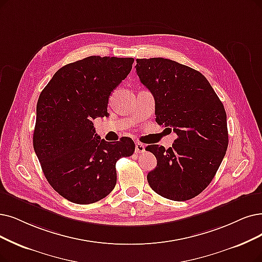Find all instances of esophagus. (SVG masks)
Listing matches in <instances>:
<instances>
[{
	"instance_id": "esophagus-1",
	"label": "esophagus",
	"mask_w": 262,
	"mask_h": 262,
	"mask_svg": "<svg viewBox=\"0 0 262 262\" xmlns=\"http://www.w3.org/2000/svg\"><path fill=\"white\" fill-rule=\"evenodd\" d=\"M145 151V146L141 143H135V152L142 154Z\"/></svg>"
}]
</instances>
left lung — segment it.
Segmentation results:
<instances>
[{
  "mask_svg": "<svg viewBox=\"0 0 262 262\" xmlns=\"http://www.w3.org/2000/svg\"><path fill=\"white\" fill-rule=\"evenodd\" d=\"M141 82L155 98L156 121L171 127L172 147L149 145L157 166L147 174L151 189L173 201L190 200L210 185L228 147L224 104L200 72L164 59H137Z\"/></svg>",
  "mask_w": 262,
  "mask_h": 262,
  "instance_id": "1",
  "label": "left lung"
}]
</instances>
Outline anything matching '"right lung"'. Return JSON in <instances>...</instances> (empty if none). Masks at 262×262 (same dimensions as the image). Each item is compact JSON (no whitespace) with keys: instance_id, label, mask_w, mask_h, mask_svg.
I'll return each instance as SVG.
<instances>
[{"instance_id":"add662e5","label":"right lung","mask_w":262,"mask_h":262,"mask_svg":"<svg viewBox=\"0 0 262 262\" xmlns=\"http://www.w3.org/2000/svg\"><path fill=\"white\" fill-rule=\"evenodd\" d=\"M133 58L91 56L58 70L40 92L33 147L50 186L67 200L90 204L117 182L116 162L133 155L132 139L101 140L92 120L107 116L108 98Z\"/></svg>"}]
</instances>
